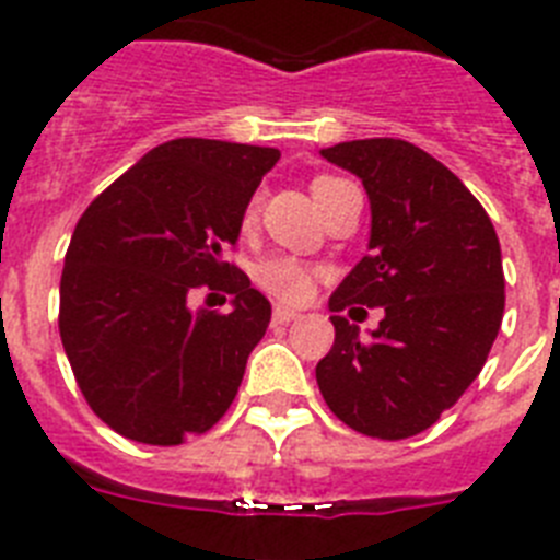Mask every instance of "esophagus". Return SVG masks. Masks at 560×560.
Returning a JSON list of instances; mask_svg holds the SVG:
<instances>
[{
    "label": "esophagus",
    "mask_w": 560,
    "mask_h": 560,
    "mask_svg": "<svg viewBox=\"0 0 560 560\" xmlns=\"http://www.w3.org/2000/svg\"><path fill=\"white\" fill-rule=\"evenodd\" d=\"M294 319H300V314H296V311L285 308V305H277V308H275V323L277 325H289V323H294Z\"/></svg>",
    "instance_id": "esophagus-1"
}]
</instances>
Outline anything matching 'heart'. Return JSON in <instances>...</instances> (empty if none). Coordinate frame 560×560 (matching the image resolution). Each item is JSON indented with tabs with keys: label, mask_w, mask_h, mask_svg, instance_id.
<instances>
[{
	"label": "heart",
	"mask_w": 560,
	"mask_h": 560,
	"mask_svg": "<svg viewBox=\"0 0 560 560\" xmlns=\"http://www.w3.org/2000/svg\"><path fill=\"white\" fill-rule=\"evenodd\" d=\"M330 179H334V176H316L311 190H319V187L328 185ZM252 215H255V205L246 210V219H252ZM255 280L266 294L277 296V300H283V303H303V300L311 296V291H314V269L291 255H277L260 260V264L255 266Z\"/></svg>",
	"instance_id": "b5f03b06"
}]
</instances>
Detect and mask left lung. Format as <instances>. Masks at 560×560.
Returning a JSON list of instances; mask_svg holds the SVG:
<instances>
[{
  "label": "left lung",
  "mask_w": 560,
  "mask_h": 560,
  "mask_svg": "<svg viewBox=\"0 0 560 560\" xmlns=\"http://www.w3.org/2000/svg\"><path fill=\"white\" fill-rule=\"evenodd\" d=\"M370 196V252L330 296L336 339L316 364L330 412L355 432L404 440L471 387L504 314L502 249L485 207L432 153L393 137L325 148ZM384 307L370 340L341 310Z\"/></svg>",
  "instance_id": "obj_1"
}]
</instances>
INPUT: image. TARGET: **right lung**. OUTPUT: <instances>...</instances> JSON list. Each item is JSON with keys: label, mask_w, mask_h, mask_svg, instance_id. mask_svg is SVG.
<instances>
[{"label": "right lung", "mask_w": 560, "mask_h": 560, "mask_svg": "<svg viewBox=\"0 0 560 560\" xmlns=\"http://www.w3.org/2000/svg\"><path fill=\"white\" fill-rule=\"evenodd\" d=\"M277 148L182 137L153 148L78 221L61 275L58 330L92 412L137 443L210 432L244 381L271 305L226 264ZM201 284L226 315L186 308Z\"/></svg>", "instance_id": "1"}]
</instances>
